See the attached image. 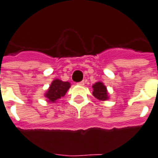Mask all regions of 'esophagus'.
I'll return each instance as SVG.
<instances>
[{
	"mask_svg": "<svg viewBox=\"0 0 158 158\" xmlns=\"http://www.w3.org/2000/svg\"><path fill=\"white\" fill-rule=\"evenodd\" d=\"M77 84H78V85H79V86H83V85H84V84H85V83H84V81H80V82H78Z\"/></svg>",
	"mask_w": 158,
	"mask_h": 158,
	"instance_id": "1",
	"label": "esophagus"
}]
</instances>
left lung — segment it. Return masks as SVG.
<instances>
[{"label": "left lung", "mask_w": 158, "mask_h": 158, "mask_svg": "<svg viewBox=\"0 0 158 158\" xmlns=\"http://www.w3.org/2000/svg\"><path fill=\"white\" fill-rule=\"evenodd\" d=\"M93 95L100 101H106L108 99V93L106 86L103 82L98 81L93 85Z\"/></svg>", "instance_id": "1"}]
</instances>
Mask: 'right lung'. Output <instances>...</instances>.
<instances>
[{
	"label": "right lung",
	"instance_id": "1",
	"mask_svg": "<svg viewBox=\"0 0 158 158\" xmlns=\"http://www.w3.org/2000/svg\"><path fill=\"white\" fill-rule=\"evenodd\" d=\"M69 87L70 83L69 81H63L59 79H55L52 82L44 96L47 98L48 102H55L61 97L64 96Z\"/></svg>",
	"mask_w": 158,
	"mask_h": 158
}]
</instances>
